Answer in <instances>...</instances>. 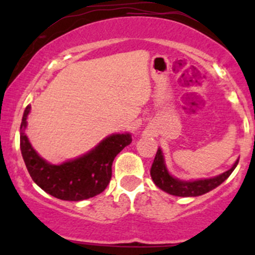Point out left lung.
I'll return each instance as SVG.
<instances>
[{
  "mask_svg": "<svg viewBox=\"0 0 255 255\" xmlns=\"http://www.w3.org/2000/svg\"><path fill=\"white\" fill-rule=\"evenodd\" d=\"M238 160L236 161L235 165L226 173L221 174V175L212 177V179H204V180H196V181H181L173 177L168 173L164 164L163 153L160 149H158L154 158L153 165L150 169V175L153 179L154 184L159 187V189L164 190L165 192L170 195H175V196H182V197H189V196H200L206 192L211 191L218 185L222 184L228 176L232 174L235 168L237 166Z\"/></svg>",
  "mask_w": 255,
  "mask_h": 255,
  "instance_id": "obj_1",
  "label": "left lung"
}]
</instances>
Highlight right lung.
<instances>
[{"mask_svg": "<svg viewBox=\"0 0 255 255\" xmlns=\"http://www.w3.org/2000/svg\"><path fill=\"white\" fill-rule=\"evenodd\" d=\"M30 106L25 107L20 123V151L33 181L51 196L66 201H81L101 194L112 176L116 155L132 142L130 134H113L102 140L94 150L61 165L43 160L24 134Z\"/></svg>", "mask_w": 255, "mask_h": 255, "instance_id": "add662e5", "label": "right lung"}]
</instances>
